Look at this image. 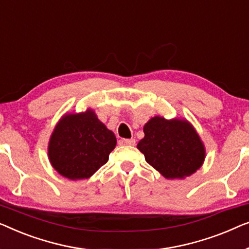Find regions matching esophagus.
Here are the masks:
<instances>
[{"label": "esophagus", "mask_w": 249, "mask_h": 249, "mask_svg": "<svg viewBox=\"0 0 249 249\" xmlns=\"http://www.w3.org/2000/svg\"><path fill=\"white\" fill-rule=\"evenodd\" d=\"M121 145H134L135 144V139H121L120 140Z\"/></svg>", "instance_id": "1"}]
</instances>
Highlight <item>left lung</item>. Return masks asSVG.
<instances>
[{"label":"left lung","instance_id":"8db88e82","mask_svg":"<svg viewBox=\"0 0 249 249\" xmlns=\"http://www.w3.org/2000/svg\"><path fill=\"white\" fill-rule=\"evenodd\" d=\"M144 138L138 149L146 162L166 178H184L195 173L205 151L194 128L186 121H166L156 116L143 127Z\"/></svg>","mask_w":249,"mask_h":249}]
</instances>
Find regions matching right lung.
Masks as SVG:
<instances>
[{"label":"right lung","instance_id":"obj_1","mask_svg":"<svg viewBox=\"0 0 249 249\" xmlns=\"http://www.w3.org/2000/svg\"><path fill=\"white\" fill-rule=\"evenodd\" d=\"M116 145L114 133L93 111L66 115L56 125L48 156L52 166L69 179L89 178L108 161Z\"/></svg>","mask_w":249,"mask_h":249}]
</instances>
